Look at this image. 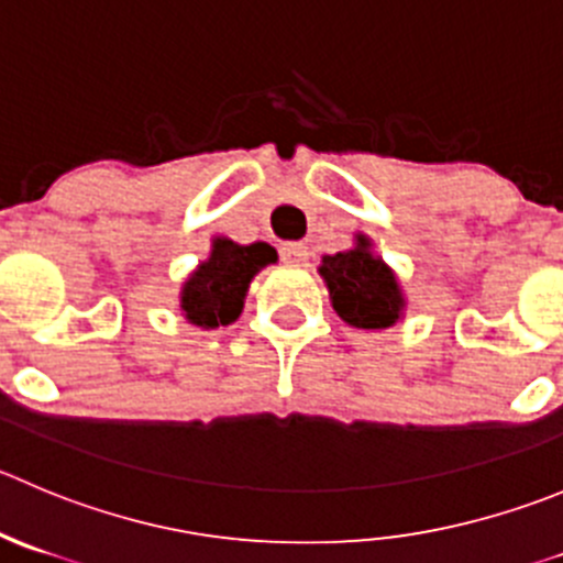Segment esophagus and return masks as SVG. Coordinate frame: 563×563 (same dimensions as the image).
<instances>
[{"mask_svg": "<svg viewBox=\"0 0 563 563\" xmlns=\"http://www.w3.org/2000/svg\"><path fill=\"white\" fill-rule=\"evenodd\" d=\"M278 254H282L287 265H303L309 260V249L303 243H282Z\"/></svg>", "mask_w": 563, "mask_h": 563, "instance_id": "obj_1", "label": "esophagus"}]
</instances>
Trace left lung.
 I'll return each mask as SVG.
<instances>
[{
    "mask_svg": "<svg viewBox=\"0 0 563 563\" xmlns=\"http://www.w3.org/2000/svg\"><path fill=\"white\" fill-rule=\"evenodd\" d=\"M320 276L331 292V307L356 329H387L400 318L404 296L393 271L371 254V240L356 238V249L323 256Z\"/></svg>",
    "mask_w": 563,
    "mask_h": 563,
    "instance_id": "1",
    "label": "left lung"
}]
</instances>
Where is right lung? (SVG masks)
<instances>
[{
  "label": "right lung",
  "instance_id": "1",
  "mask_svg": "<svg viewBox=\"0 0 563 563\" xmlns=\"http://www.w3.org/2000/svg\"><path fill=\"white\" fill-rule=\"evenodd\" d=\"M276 262V251L267 243L238 245L218 238L212 243L210 260L185 282L181 290V312L190 323L201 329L229 325L243 312V298L251 278L265 265Z\"/></svg>",
  "mask_w": 563,
  "mask_h": 563
}]
</instances>
